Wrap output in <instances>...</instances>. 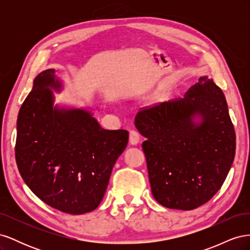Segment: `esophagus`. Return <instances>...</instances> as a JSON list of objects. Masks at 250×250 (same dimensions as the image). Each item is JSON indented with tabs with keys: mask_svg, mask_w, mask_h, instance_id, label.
<instances>
[{
	"mask_svg": "<svg viewBox=\"0 0 250 250\" xmlns=\"http://www.w3.org/2000/svg\"><path fill=\"white\" fill-rule=\"evenodd\" d=\"M139 142H140V134L135 130H131L129 132V143L131 145H138Z\"/></svg>",
	"mask_w": 250,
	"mask_h": 250,
	"instance_id": "obj_1",
	"label": "esophagus"
}]
</instances>
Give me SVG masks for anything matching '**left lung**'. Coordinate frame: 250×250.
I'll use <instances>...</instances> for the list:
<instances>
[{"instance_id": "8db88e82", "label": "left lung", "mask_w": 250, "mask_h": 250, "mask_svg": "<svg viewBox=\"0 0 250 250\" xmlns=\"http://www.w3.org/2000/svg\"><path fill=\"white\" fill-rule=\"evenodd\" d=\"M134 124L146 138L142 147L158 203L191 210L220 190L234 158L236 133L213 79L200 77L184 98L139 111Z\"/></svg>"}]
</instances>
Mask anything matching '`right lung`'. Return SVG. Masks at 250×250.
<instances>
[{"mask_svg":"<svg viewBox=\"0 0 250 250\" xmlns=\"http://www.w3.org/2000/svg\"><path fill=\"white\" fill-rule=\"evenodd\" d=\"M62 84L55 70L42 72L18 117L16 160L21 178L48 206L72 215L96 209L128 131L106 130L92 112L54 106Z\"/></svg>","mask_w":250,"mask_h":250,"instance_id":"obj_1","label":"right lung"}]
</instances>
